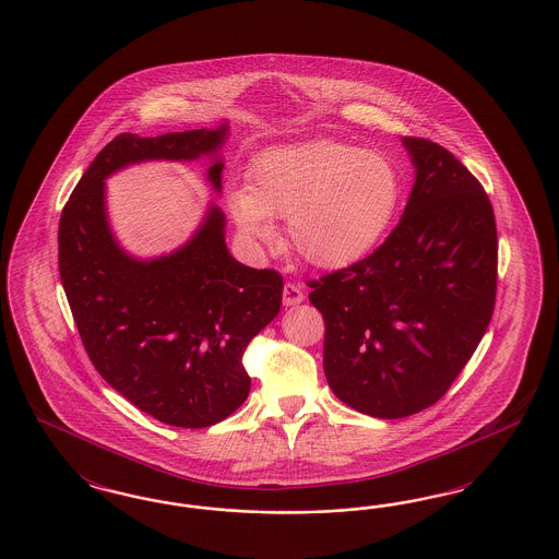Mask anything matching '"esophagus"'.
<instances>
[{
  "label": "esophagus",
  "instance_id": "34e87169",
  "mask_svg": "<svg viewBox=\"0 0 559 559\" xmlns=\"http://www.w3.org/2000/svg\"><path fill=\"white\" fill-rule=\"evenodd\" d=\"M301 301H304L301 287L295 285V283H287V285L283 287V304L292 308V306H297V304H301Z\"/></svg>",
  "mask_w": 559,
  "mask_h": 559
}]
</instances>
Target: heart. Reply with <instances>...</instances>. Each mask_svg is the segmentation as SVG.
<instances>
[{"instance_id":"heart-1","label":"heart","mask_w":559,"mask_h":559,"mask_svg":"<svg viewBox=\"0 0 559 559\" xmlns=\"http://www.w3.org/2000/svg\"><path fill=\"white\" fill-rule=\"evenodd\" d=\"M402 199L394 160L340 140H310L258 155L247 188L230 192L245 237L274 239L270 219H289L295 253L310 266L340 270L367 258L388 233Z\"/></svg>"}]
</instances>
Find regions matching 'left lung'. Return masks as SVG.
I'll list each match as a JSON object with an SVG mask.
<instances>
[{"instance_id": "left-lung-1", "label": "left lung", "mask_w": 559, "mask_h": 559, "mask_svg": "<svg viewBox=\"0 0 559 559\" xmlns=\"http://www.w3.org/2000/svg\"><path fill=\"white\" fill-rule=\"evenodd\" d=\"M415 185L399 226L369 258L312 281L324 374L358 413L402 419L442 399L495 310L497 224L469 169L402 138Z\"/></svg>"}]
</instances>
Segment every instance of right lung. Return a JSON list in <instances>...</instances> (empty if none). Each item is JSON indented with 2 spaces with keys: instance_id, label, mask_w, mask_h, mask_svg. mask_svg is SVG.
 I'll list each match as a JSON object with an SVG mask.
<instances>
[{
  "instance_id": "obj_1",
  "label": "right lung",
  "mask_w": 559,
  "mask_h": 559,
  "mask_svg": "<svg viewBox=\"0 0 559 559\" xmlns=\"http://www.w3.org/2000/svg\"><path fill=\"white\" fill-rule=\"evenodd\" d=\"M226 138V121L157 138L119 133L85 169L58 224L60 281L92 365L167 426L210 427L245 402L242 354L278 314L283 276L230 255L226 215L213 203L182 247L133 258L110 230L105 180L135 163L207 157V182L219 192Z\"/></svg>"
}]
</instances>
